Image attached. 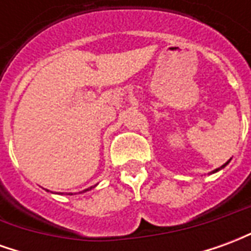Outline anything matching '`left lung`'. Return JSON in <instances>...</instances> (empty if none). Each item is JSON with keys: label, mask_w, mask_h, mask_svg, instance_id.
Masks as SVG:
<instances>
[{"label": "left lung", "mask_w": 251, "mask_h": 251, "mask_svg": "<svg viewBox=\"0 0 251 251\" xmlns=\"http://www.w3.org/2000/svg\"><path fill=\"white\" fill-rule=\"evenodd\" d=\"M228 163H230V160H228V161H227V163H226V164H223V165H222L221 168H218V169H215V171H214V172H218V171H219V169H222V168H225V167H226V165H227V164H228Z\"/></svg>", "instance_id": "1"}]
</instances>
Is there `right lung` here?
I'll list each match as a JSON object with an SVG mask.
<instances>
[{
	"label": "right lung",
	"mask_w": 251,
	"mask_h": 251,
	"mask_svg": "<svg viewBox=\"0 0 251 251\" xmlns=\"http://www.w3.org/2000/svg\"><path fill=\"white\" fill-rule=\"evenodd\" d=\"M88 189H91V188H87V189H84V192H86V191H88ZM70 195H72V194H70Z\"/></svg>",
	"instance_id": "right-lung-1"
}]
</instances>
